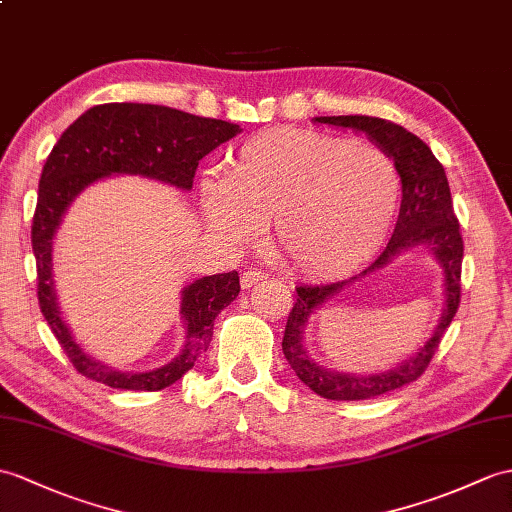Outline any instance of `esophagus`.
I'll use <instances>...</instances> for the list:
<instances>
[{
	"label": "esophagus",
	"mask_w": 512,
	"mask_h": 512,
	"mask_svg": "<svg viewBox=\"0 0 512 512\" xmlns=\"http://www.w3.org/2000/svg\"><path fill=\"white\" fill-rule=\"evenodd\" d=\"M264 279H268V275H266L264 270H259V268H248V270H244V275H242V288H244V290H251L253 285L261 283Z\"/></svg>",
	"instance_id": "1"
}]
</instances>
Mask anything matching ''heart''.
Wrapping results in <instances>:
<instances>
[{"mask_svg": "<svg viewBox=\"0 0 512 512\" xmlns=\"http://www.w3.org/2000/svg\"><path fill=\"white\" fill-rule=\"evenodd\" d=\"M399 189L384 150L277 128L248 139L227 178H202L200 202L227 244L251 246L272 222V246L285 266L305 277H340L384 244Z\"/></svg>", "mask_w": 512, "mask_h": 512, "instance_id": "1", "label": "heart"}]
</instances>
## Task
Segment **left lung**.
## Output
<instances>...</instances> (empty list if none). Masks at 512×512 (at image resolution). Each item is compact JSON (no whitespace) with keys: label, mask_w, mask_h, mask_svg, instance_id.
<instances>
[{"label":"left lung","mask_w":512,"mask_h":512,"mask_svg":"<svg viewBox=\"0 0 512 512\" xmlns=\"http://www.w3.org/2000/svg\"><path fill=\"white\" fill-rule=\"evenodd\" d=\"M318 124H329L338 128H349L355 133H364L375 146L382 148L388 157H392L401 176V209L384 253L379 255L371 266L362 270L360 275L351 279H342L334 283L318 285H299L296 288V303L288 316L283 334V355L296 377L305 386H310L316 395L334 401H360L373 399L386 392L397 390L425 373L432 355L451 325L460 305V268H462V235L460 224L454 213V202L443 165L438 163L430 146L417 135L408 133L399 124H392L382 117L368 115H334V117H314ZM414 245H427L433 251L439 265L444 268V287L446 288V307L444 314L428 341L418 353L406 363L398 365L390 372L371 376H349L338 374L330 369L318 367L302 344V329L306 320L320 304H324L336 293L346 289L349 284L359 280L364 274H370L383 267L403 250Z\"/></svg>","instance_id":"left-lung-1"}]
</instances>
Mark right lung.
Masks as SVG:
<instances>
[{
	"mask_svg": "<svg viewBox=\"0 0 512 512\" xmlns=\"http://www.w3.org/2000/svg\"><path fill=\"white\" fill-rule=\"evenodd\" d=\"M237 133V124L198 117L170 106L113 102L82 113L56 141L39 181L37 211L32 218V251L37 257L41 312L78 373L122 390L152 392L172 386L209 349L213 320L240 294V277L231 270L185 285L181 318L187 325V336L181 353L172 362L146 373L115 371L80 347L58 307L52 240L67 207L82 189L111 174H139L192 189L198 161Z\"/></svg>",
	"mask_w": 512,
	"mask_h": 512,
	"instance_id": "obj_1",
	"label": "right lung"
}]
</instances>
